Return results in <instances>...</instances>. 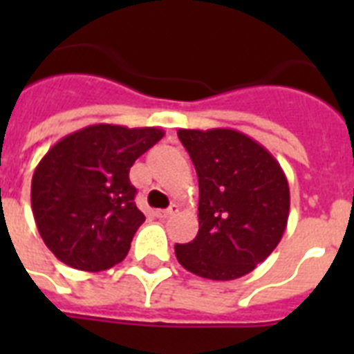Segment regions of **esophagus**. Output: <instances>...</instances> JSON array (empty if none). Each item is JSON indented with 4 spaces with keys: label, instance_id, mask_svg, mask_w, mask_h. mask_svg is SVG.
<instances>
[{
    "label": "esophagus",
    "instance_id": "obj_1",
    "mask_svg": "<svg viewBox=\"0 0 354 354\" xmlns=\"http://www.w3.org/2000/svg\"><path fill=\"white\" fill-rule=\"evenodd\" d=\"M177 211H179V205H170L168 209H159V211H156V216L165 220V218H170V216L175 214Z\"/></svg>",
    "mask_w": 354,
    "mask_h": 354
}]
</instances>
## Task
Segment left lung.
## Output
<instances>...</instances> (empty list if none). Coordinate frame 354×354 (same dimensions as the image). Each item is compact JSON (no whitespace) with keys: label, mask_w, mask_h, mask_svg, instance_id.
<instances>
[{"label":"left lung","mask_w":354,"mask_h":354,"mask_svg":"<svg viewBox=\"0 0 354 354\" xmlns=\"http://www.w3.org/2000/svg\"><path fill=\"white\" fill-rule=\"evenodd\" d=\"M198 175V234L175 245L183 268L236 280L270 257L289 218V183L277 159L234 129H179Z\"/></svg>","instance_id":"obj_1"}]
</instances>
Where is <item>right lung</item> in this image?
Instances as JSON below:
<instances>
[{
    "mask_svg": "<svg viewBox=\"0 0 354 354\" xmlns=\"http://www.w3.org/2000/svg\"><path fill=\"white\" fill-rule=\"evenodd\" d=\"M162 136L158 127L95 124L62 138L40 159L31 209L58 261L92 273L124 261L145 221L129 170Z\"/></svg>",
    "mask_w": 354,
    "mask_h": 354,
    "instance_id": "add662e5",
    "label": "right lung"
}]
</instances>
